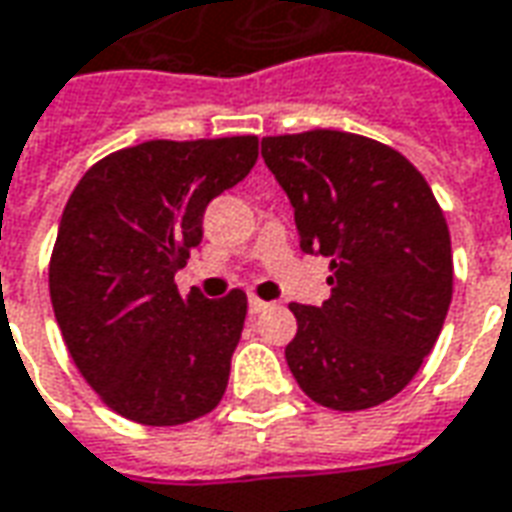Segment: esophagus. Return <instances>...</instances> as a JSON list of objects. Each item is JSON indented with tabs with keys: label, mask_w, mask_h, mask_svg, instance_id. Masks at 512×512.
Masks as SVG:
<instances>
[{
	"label": "esophagus",
	"mask_w": 512,
	"mask_h": 512,
	"mask_svg": "<svg viewBox=\"0 0 512 512\" xmlns=\"http://www.w3.org/2000/svg\"><path fill=\"white\" fill-rule=\"evenodd\" d=\"M268 302H263V299H257V296H249V313H263V310H268Z\"/></svg>",
	"instance_id": "34e87169"
}]
</instances>
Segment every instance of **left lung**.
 Returning <instances> with one entry per match:
<instances>
[{"instance_id":"1","label":"left lung","mask_w":512,"mask_h":512,"mask_svg":"<svg viewBox=\"0 0 512 512\" xmlns=\"http://www.w3.org/2000/svg\"><path fill=\"white\" fill-rule=\"evenodd\" d=\"M263 160L288 194L299 246L330 257V299L296 305L285 360L330 410L382 405L416 377L452 302V241L421 171L355 132L271 135Z\"/></svg>"}]
</instances>
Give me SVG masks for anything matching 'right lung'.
Here are the masks:
<instances>
[{
  "instance_id": "right-lung-1",
  "label": "right lung",
  "mask_w": 512,
  "mask_h": 512,
  "mask_svg": "<svg viewBox=\"0 0 512 512\" xmlns=\"http://www.w3.org/2000/svg\"><path fill=\"white\" fill-rule=\"evenodd\" d=\"M257 160L255 135L146 141L102 157L66 202L49 296L74 366L119 416L177 427L219 405L246 293L182 296L210 199Z\"/></svg>"
}]
</instances>
